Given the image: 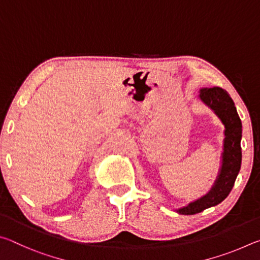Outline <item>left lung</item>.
Segmentation results:
<instances>
[{
    "mask_svg": "<svg viewBox=\"0 0 260 260\" xmlns=\"http://www.w3.org/2000/svg\"><path fill=\"white\" fill-rule=\"evenodd\" d=\"M200 98L209 108L213 110L225 125V140H223L221 169L213 187L202 199L177 210V212L188 215L200 213L205 209L221 203L234 187L242 161V122L230 94L220 87L203 88L200 90Z\"/></svg>",
    "mask_w": 260,
    "mask_h": 260,
    "instance_id": "left-lung-1",
    "label": "left lung"
}]
</instances>
